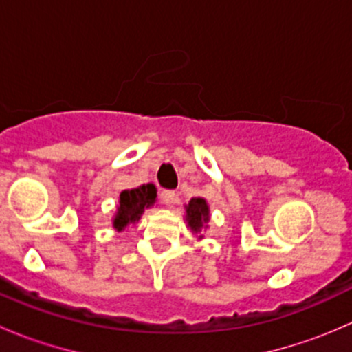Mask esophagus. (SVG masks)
Masks as SVG:
<instances>
[{"label": "esophagus", "instance_id": "1", "mask_svg": "<svg viewBox=\"0 0 352 352\" xmlns=\"http://www.w3.org/2000/svg\"><path fill=\"white\" fill-rule=\"evenodd\" d=\"M162 201L165 206H172L173 202H175V192H173V190H163Z\"/></svg>", "mask_w": 352, "mask_h": 352}]
</instances>
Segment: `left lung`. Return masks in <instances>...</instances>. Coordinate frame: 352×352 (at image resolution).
I'll return each instance as SVG.
<instances>
[{
	"mask_svg": "<svg viewBox=\"0 0 352 352\" xmlns=\"http://www.w3.org/2000/svg\"><path fill=\"white\" fill-rule=\"evenodd\" d=\"M186 223L187 228L192 232V235L197 236V240L204 239L201 235L202 232L209 228V219H211V211H209V204L204 197H192L189 204H186Z\"/></svg>",
	"mask_w": 352,
	"mask_h": 352,
	"instance_id": "left-lung-1",
	"label": "left lung"
}]
</instances>
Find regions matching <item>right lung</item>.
I'll return each instance as SVG.
<instances>
[{
	"instance_id": "obj_1",
	"label": "right lung",
	"mask_w": 352,
	"mask_h": 352,
	"mask_svg": "<svg viewBox=\"0 0 352 352\" xmlns=\"http://www.w3.org/2000/svg\"><path fill=\"white\" fill-rule=\"evenodd\" d=\"M156 204V187L153 184H143L134 189L120 192L119 204L112 218V226L117 233H122L127 226L136 225L146 209Z\"/></svg>"
}]
</instances>
